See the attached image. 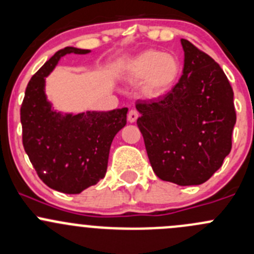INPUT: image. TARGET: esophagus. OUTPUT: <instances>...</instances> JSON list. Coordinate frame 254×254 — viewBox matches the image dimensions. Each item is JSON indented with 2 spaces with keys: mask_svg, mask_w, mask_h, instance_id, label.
Here are the masks:
<instances>
[{
  "mask_svg": "<svg viewBox=\"0 0 254 254\" xmlns=\"http://www.w3.org/2000/svg\"><path fill=\"white\" fill-rule=\"evenodd\" d=\"M137 119H138V112L135 111V110H133V109L129 110V111H128V115H127L128 122L133 124V122L137 121Z\"/></svg>",
  "mask_w": 254,
  "mask_h": 254,
  "instance_id": "obj_1",
  "label": "esophagus"
}]
</instances>
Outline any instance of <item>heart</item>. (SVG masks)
<instances>
[{
    "label": "heart",
    "mask_w": 254,
    "mask_h": 254,
    "mask_svg": "<svg viewBox=\"0 0 254 254\" xmlns=\"http://www.w3.org/2000/svg\"><path fill=\"white\" fill-rule=\"evenodd\" d=\"M180 65L177 58L167 53L148 50L138 55L129 65L130 80L144 81L147 96L157 97L167 92L177 81Z\"/></svg>",
    "instance_id": "1"
}]
</instances>
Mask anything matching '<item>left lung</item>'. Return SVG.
Instances as JSON below:
<instances>
[{
	"instance_id": "obj_1",
	"label": "left lung",
	"mask_w": 254,
	"mask_h": 254,
	"mask_svg": "<svg viewBox=\"0 0 254 254\" xmlns=\"http://www.w3.org/2000/svg\"><path fill=\"white\" fill-rule=\"evenodd\" d=\"M184 69L169 92L138 100L137 125L153 172L178 185H199L222 165L232 148L233 90L220 65L182 39Z\"/></svg>"
}]
</instances>
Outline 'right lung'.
Instances as JSON below:
<instances>
[{
    "label": "right lung",
    "instance_id": "right-lung-1",
    "mask_svg": "<svg viewBox=\"0 0 254 254\" xmlns=\"http://www.w3.org/2000/svg\"><path fill=\"white\" fill-rule=\"evenodd\" d=\"M67 53L89 50L60 49L31 77L21 105L24 150L45 185L64 194H80L96 185L107 170L110 147L127 120V109L71 115L52 111L44 94V77Z\"/></svg>",
    "mask_w": 254,
    "mask_h": 254
}]
</instances>
